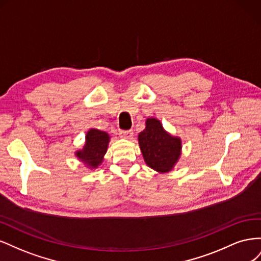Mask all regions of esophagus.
<instances>
[{
	"label": "esophagus",
	"instance_id": "esophagus-1",
	"mask_svg": "<svg viewBox=\"0 0 261 261\" xmlns=\"http://www.w3.org/2000/svg\"><path fill=\"white\" fill-rule=\"evenodd\" d=\"M120 136L124 139H132L133 137V130H121Z\"/></svg>",
	"mask_w": 261,
	"mask_h": 261
}]
</instances>
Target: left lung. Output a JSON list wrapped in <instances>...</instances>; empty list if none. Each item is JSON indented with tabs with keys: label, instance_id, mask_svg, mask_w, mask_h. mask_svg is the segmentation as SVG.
I'll return each instance as SVG.
<instances>
[{
	"label": "left lung",
	"instance_id": "obj_1",
	"mask_svg": "<svg viewBox=\"0 0 261 261\" xmlns=\"http://www.w3.org/2000/svg\"><path fill=\"white\" fill-rule=\"evenodd\" d=\"M138 143L146 164L161 174L173 170L181 153V139L171 135L154 117L146 120V127L139 133Z\"/></svg>",
	"mask_w": 261,
	"mask_h": 261
}]
</instances>
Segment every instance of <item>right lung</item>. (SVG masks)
I'll use <instances>...</instances> for the list:
<instances>
[{"mask_svg":"<svg viewBox=\"0 0 261 261\" xmlns=\"http://www.w3.org/2000/svg\"><path fill=\"white\" fill-rule=\"evenodd\" d=\"M110 143V136L106 132L90 128L86 134V141L82 149L77 150L75 155L90 170L97 169L103 161Z\"/></svg>","mask_w":261,"mask_h":261,"instance_id":"1","label":"right lung"}]
</instances>
